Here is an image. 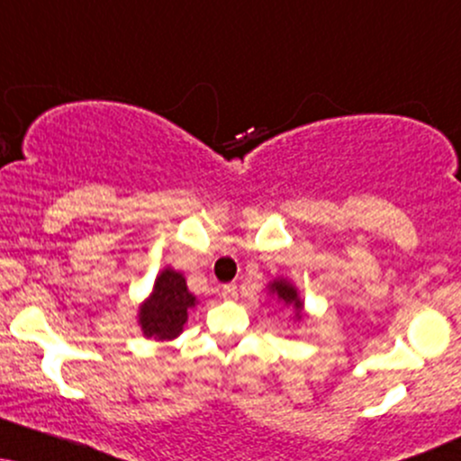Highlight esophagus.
I'll use <instances>...</instances> for the list:
<instances>
[{
	"label": "esophagus",
	"instance_id": "esophagus-1",
	"mask_svg": "<svg viewBox=\"0 0 461 461\" xmlns=\"http://www.w3.org/2000/svg\"><path fill=\"white\" fill-rule=\"evenodd\" d=\"M221 296H223L225 301H236V298H238V287H236V284H227V285H223V290H221Z\"/></svg>",
	"mask_w": 461,
	"mask_h": 461
}]
</instances>
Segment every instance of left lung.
Wrapping results in <instances>:
<instances>
[{"label":"left lung","instance_id":"obj_1","mask_svg":"<svg viewBox=\"0 0 461 461\" xmlns=\"http://www.w3.org/2000/svg\"><path fill=\"white\" fill-rule=\"evenodd\" d=\"M268 294H273V296L281 304H284V307H290L292 312H294V318L303 320L304 303L301 301V294H298L296 285H294L292 281H287V279L270 281V284H268Z\"/></svg>","mask_w":461,"mask_h":461}]
</instances>
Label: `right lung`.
Here are the masks:
<instances>
[{"instance_id": "1", "label": "right lung", "mask_w": 461, "mask_h": 461, "mask_svg": "<svg viewBox=\"0 0 461 461\" xmlns=\"http://www.w3.org/2000/svg\"><path fill=\"white\" fill-rule=\"evenodd\" d=\"M197 304L195 294L188 292L185 275L163 268L154 279L152 294L140 304L137 321L146 339L171 341L185 330L188 312Z\"/></svg>"}]
</instances>
